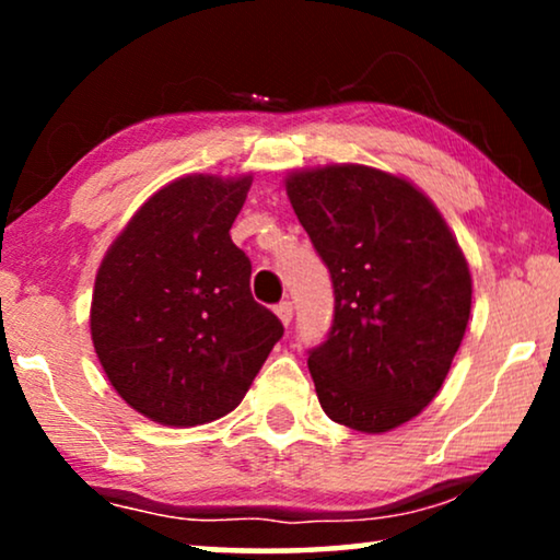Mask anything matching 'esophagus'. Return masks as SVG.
<instances>
[{
    "label": "esophagus",
    "instance_id": "1",
    "mask_svg": "<svg viewBox=\"0 0 560 560\" xmlns=\"http://www.w3.org/2000/svg\"><path fill=\"white\" fill-rule=\"evenodd\" d=\"M275 313H278V318L288 326L290 320H293V303H290V301L278 303V305H275Z\"/></svg>",
    "mask_w": 560,
    "mask_h": 560
}]
</instances>
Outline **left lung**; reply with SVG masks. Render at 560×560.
<instances>
[{
  "mask_svg": "<svg viewBox=\"0 0 560 560\" xmlns=\"http://www.w3.org/2000/svg\"><path fill=\"white\" fill-rule=\"evenodd\" d=\"M288 198L331 272L334 324L308 351L320 408L362 433L439 393L471 313V275L431 198L366 165L288 175Z\"/></svg>",
  "mask_w": 560,
  "mask_h": 560,
  "instance_id": "left-lung-1",
  "label": "left lung"
}]
</instances>
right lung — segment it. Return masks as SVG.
I'll list each match as a JSON object with an SVG mask.
<instances>
[{"instance_id": "1", "label": "right lung", "mask_w": 560, "mask_h": 560, "mask_svg": "<svg viewBox=\"0 0 560 560\" xmlns=\"http://www.w3.org/2000/svg\"><path fill=\"white\" fill-rule=\"evenodd\" d=\"M252 186L186 175L129 219L96 272L91 339L112 387L144 418L188 428L232 412L280 341L229 236Z\"/></svg>"}]
</instances>
